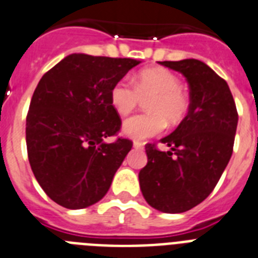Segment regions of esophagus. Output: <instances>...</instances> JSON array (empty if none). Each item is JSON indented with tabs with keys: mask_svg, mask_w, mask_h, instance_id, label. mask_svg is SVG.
I'll use <instances>...</instances> for the list:
<instances>
[{
	"mask_svg": "<svg viewBox=\"0 0 258 258\" xmlns=\"http://www.w3.org/2000/svg\"><path fill=\"white\" fill-rule=\"evenodd\" d=\"M133 146H134V149H140V150H141V149H144V144L140 141H134Z\"/></svg>",
	"mask_w": 258,
	"mask_h": 258,
	"instance_id": "obj_1",
	"label": "esophagus"
}]
</instances>
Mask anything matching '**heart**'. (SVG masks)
I'll return each instance as SVG.
<instances>
[{
	"label": "heart",
	"mask_w": 258,
	"mask_h": 258,
	"mask_svg": "<svg viewBox=\"0 0 258 258\" xmlns=\"http://www.w3.org/2000/svg\"><path fill=\"white\" fill-rule=\"evenodd\" d=\"M180 86V79L165 68L145 70L134 84L126 79L117 82L110 91V103L121 116L132 113L141 99H149L148 113L133 116L124 122L122 131L127 137L146 140L165 129V120L170 125L179 124L190 108L188 96Z\"/></svg>",
	"instance_id": "1"
}]
</instances>
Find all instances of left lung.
Returning a JSON list of instances; mask_svg holds the SVG:
<instances>
[{
  "label": "left lung",
  "instance_id": "obj_1",
  "mask_svg": "<svg viewBox=\"0 0 258 258\" xmlns=\"http://www.w3.org/2000/svg\"><path fill=\"white\" fill-rule=\"evenodd\" d=\"M180 72L190 87L188 113L161 140L171 150L145 146L148 163L140 187L145 201L166 214H180L206 199L218 184L233 152L239 114L228 84L197 59L159 61Z\"/></svg>",
  "mask_w": 258,
  "mask_h": 258
}]
</instances>
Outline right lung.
I'll use <instances>...</instances> for the list:
<instances>
[{"label": "right lung", "instance_id": "1", "mask_svg": "<svg viewBox=\"0 0 258 258\" xmlns=\"http://www.w3.org/2000/svg\"><path fill=\"white\" fill-rule=\"evenodd\" d=\"M140 63L71 54L38 83L26 117L27 155L39 186L61 207L80 210L101 201L131 152V140H104L121 127L110 91Z\"/></svg>", "mask_w": 258, "mask_h": 258}]
</instances>
